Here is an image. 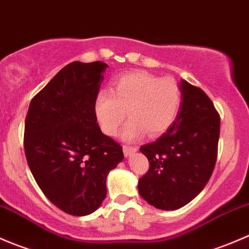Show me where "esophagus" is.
<instances>
[{
    "instance_id": "34e87169",
    "label": "esophagus",
    "mask_w": 249,
    "mask_h": 249,
    "mask_svg": "<svg viewBox=\"0 0 249 249\" xmlns=\"http://www.w3.org/2000/svg\"><path fill=\"white\" fill-rule=\"evenodd\" d=\"M137 151H138V147H134V146H127V145L124 146V153L125 157L133 155V153L137 152Z\"/></svg>"
}]
</instances>
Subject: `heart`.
<instances>
[{"label":"heart","mask_w":249,"mask_h":249,"mask_svg":"<svg viewBox=\"0 0 249 249\" xmlns=\"http://www.w3.org/2000/svg\"><path fill=\"white\" fill-rule=\"evenodd\" d=\"M181 106V89L174 79L158 78L146 71H133L119 76L110 91L101 89L93 111L102 132L114 137L125 119L121 138L132 142L163 134L175 122Z\"/></svg>","instance_id":"1"}]
</instances>
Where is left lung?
I'll use <instances>...</instances> for the list:
<instances>
[{
  "label": "left lung",
  "mask_w": 249,
  "mask_h": 249,
  "mask_svg": "<svg viewBox=\"0 0 249 249\" xmlns=\"http://www.w3.org/2000/svg\"><path fill=\"white\" fill-rule=\"evenodd\" d=\"M181 106L173 125L143 145L150 169L139 180V194L156 209L173 211L204 189L217 160L220 119L204 91L181 80Z\"/></svg>",
  "instance_id": "8db88e82"
}]
</instances>
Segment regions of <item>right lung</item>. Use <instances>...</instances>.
Here are the masks:
<instances>
[{
	"label": "right lung",
	"mask_w": 249,
	"mask_h": 249,
	"mask_svg": "<svg viewBox=\"0 0 249 249\" xmlns=\"http://www.w3.org/2000/svg\"><path fill=\"white\" fill-rule=\"evenodd\" d=\"M107 65L75 61L31 101L25 121L27 164L44 196L71 216L96 211L107 176L124 160L120 143L102 133L93 103Z\"/></svg>",
	"instance_id": "right-lung-1"
}]
</instances>
